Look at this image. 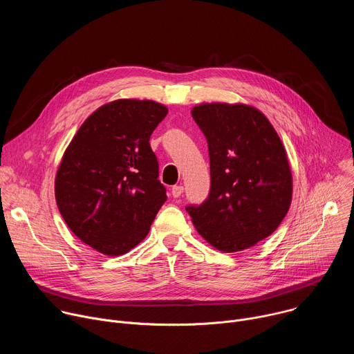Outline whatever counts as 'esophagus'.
Listing matches in <instances>:
<instances>
[{"label": "esophagus", "instance_id": "esophagus-1", "mask_svg": "<svg viewBox=\"0 0 354 354\" xmlns=\"http://www.w3.org/2000/svg\"><path fill=\"white\" fill-rule=\"evenodd\" d=\"M171 192H172V196H174V197H179V196L183 193V186H182V185H176V186L172 187Z\"/></svg>", "mask_w": 354, "mask_h": 354}]
</instances>
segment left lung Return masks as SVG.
Listing matches in <instances>:
<instances>
[{
  "label": "left lung",
  "instance_id": "1",
  "mask_svg": "<svg viewBox=\"0 0 354 354\" xmlns=\"http://www.w3.org/2000/svg\"><path fill=\"white\" fill-rule=\"evenodd\" d=\"M192 116L207 138L212 189L186 210L197 232L221 252L255 246L276 231L292 197L286 148L268 118L245 104H200Z\"/></svg>",
  "mask_w": 354,
  "mask_h": 354
}]
</instances>
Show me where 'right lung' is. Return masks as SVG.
<instances>
[{
	"label": "right lung",
	"instance_id": "add662e5",
	"mask_svg": "<svg viewBox=\"0 0 354 354\" xmlns=\"http://www.w3.org/2000/svg\"><path fill=\"white\" fill-rule=\"evenodd\" d=\"M168 108L118 99L78 129L59 165L55 194L68 228L106 257H120L148 234L167 190L149 137Z\"/></svg>",
	"mask_w": 354,
	"mask_h": 354
}]
</instances>
